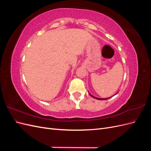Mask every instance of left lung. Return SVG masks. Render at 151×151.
Instances as JSON below:
<instances>
[{"mask_svg": "<svg viewBox=\"0 0 151 151\" xmlns=\"http://www.w3.org/2000/svg\"><path fill=\"white\" fill-rule=\"evenodd\" d=\"M89 94H90V96H92L93 98H96V99H99V100H105V99H107L110 98H96V97H94V96H93L92 94H91L90 93H89Z\"/></svg>", "mask_w": 151, "mask_h": 151, "instance_id": "8db88e82", "label": "left lung"}]
</instances>
